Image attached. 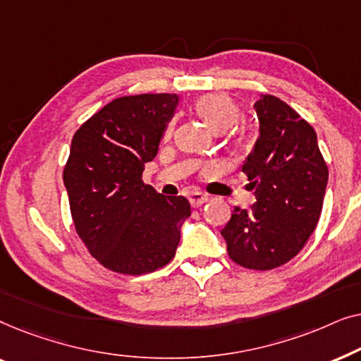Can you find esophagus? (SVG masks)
I'll use <instances>...</instances> for the list:
<instances>
[{
  "label": "esophagus",
  "instance_id": "esophagus-1",
  "mask_svg": "<svg viewBox=\"0 0 361 361\" xmlns=\"http://www.w3.org/2000/svg\"><path fill=\"white\" fill-rule=\"evenodd\" d=\"M207 200H209V197H207L205 194H202V192H192V194L189 195V202H190L192 207L204 205Z\"/></svg>",
  "mask_w": 361,
  "mask_h": 361
}]
</instances>
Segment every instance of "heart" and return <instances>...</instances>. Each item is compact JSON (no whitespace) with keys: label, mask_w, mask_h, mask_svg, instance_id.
<instances>
[{"label":"heart","mask_w":361,"mask_h":361,"mask_svg":"<svg viewBox=\"0 0 361 361\" xmlns=\"http://www.w3.org/2000/svg\"><path fill=\"white\" fill-rule=\"evenodd\" d=\"M195 111L214 131H225L235 125L240 108L225 93H209L195 102Z\"/></svg>","instance_id":"heart-1"}]
</instances>
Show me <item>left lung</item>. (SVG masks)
<instances>
[{
  "label": "left lung",
  "mask_w": 361,
  "mask_h": 361,
  "mask_svg": "<svg viewBox=\"0 0 361 361\" xmlns=\"http://www.w3.org/2000/svg\"><path fill=\"white\" fill-rule=\"evenodd\" d=\"M258 137L243 162L256 202L235 207L221 236L228 256L248 269H273L302 250L322 212L329 169L317 135L288 103L259 95Z\"/></svg>",
  "instance_id": "left-lung-1"
}]
</instances>
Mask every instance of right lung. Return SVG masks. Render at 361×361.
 I'll list each match as a JSON object with an SVG mask.
<instances>
[{"mask_svg": "<svg viewBox=\"0 0 361 361\" xmlns=\"http://www.w3.org/2000/svg\"><path fill=\"white\" fill-rule=\"evenodd\" d=\"M176 93L121 97L73 135L63 169L73 225L105 268L140 276L174 258L185 197H164L141 180L179 105Z\"/></svg>", "mask_w": 361, "mask_h": 361, "instance_id": "1", "label": "right lung"}]
</instances>
